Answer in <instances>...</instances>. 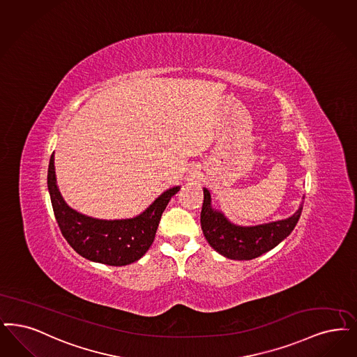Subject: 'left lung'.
Returning a JSON list of instances; mask_svg holds the SVG:
<instances>
[{"instance_id": "obj_1", "label": "left lung", "mask_w": 357, "mask_h": 357, "mask_svg": "<svg viewBox=\"0 0 357 357\" xmlns=\"http://www.w3.org/2000/svg\"><path fill=\"white\" fill-rule=\"evenodd\" d=\"M203 195L202 231L216 252L234 260H251L276 247L295 229L303 210L301 204L295 214L283 220L242 227L231 223L220 211L213 208L207 188H203Z\"/></svg>"}]
</instances>
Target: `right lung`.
<instances>
[{"label":"right lung","mask_w":357,"mask_h":357,"mask_svg":"<svg viewBox=\"0 0 357 357\" xmlns=\"http://www.w3.org/2000/svg\"><path fill=\"white\" fill-rule=\"evenodd\" d=\"M47 188L59 229L74 251L91 261L121 267L137 261L147 252L154 242L160 216L181 187L166 190L135 218L96 219L73 210L62 198L53 153L47 169Z\"/></svg>","instance_id":"1"}]
</instances>
